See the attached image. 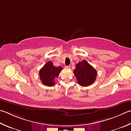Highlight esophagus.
I'll use <instances>...</instances> for the list:
<instances>
[{"mask_svg":"<svg viewBox=\"0 0 131 131\" xmlns=\"http://www.w3.org/2000/svg\"><path fill=\"white\" fill-rule=\"evenodd\" d=\"M65 68H66V69H70V66H65Z\"/></svg>","mask_w":131,"mask_h":131,"instance_id":"34e87169","label":"esophagus"}]
</instances>
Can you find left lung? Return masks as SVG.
Wrapping results in <instances>:
<instances>
[{
	"instance_id": "8db88e82",
	"label": "left lung",
	"mask_w": 131,
	"mask_h": 131,
	"mask_svg": "<svg viewBox=\"0 0 131 131\" xmlns=\"http://www.w3.org/2000/svg\"><path fill=\"white\" fill-rule=\"evenodd\" d=\"M73 73L79 85L82 86H88L95 81L97 73L92 66L84 60L76 64Z\"/></svg>"
}]
</instances>
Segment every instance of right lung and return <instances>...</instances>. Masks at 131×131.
Listing matches in <instances>:
<instances>
[{
    "label": "right lung",
    "instance_id": "add662e5",
    "mask_svg": "<svg viewBox=\"0 0 131 131\" xmlns=\"http://www.w3.org/2000/svg\"><path fill=\"white\" fill-rule=\"evenodd\" d=\"M62 69L61 66H54L51 61L47 62L39 70V77L42 84L47 86H54V79L58 77Z\"/></svg>",
    "mask_w": 131,
    "mask_h": 131
}]
</instances>
